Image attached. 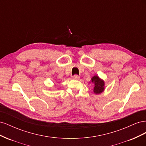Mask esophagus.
<instances>
[{
    "label": "esophagus",
    "mask_w": 146,
    "mask_h": 146,
    "mask_svg": "<svg viewBox=\"0 0 146 146\" xmlns=\"http://www.w3.org/2000/svg\"><path fill=\"white\" fill-rule=\"evenodd\" d=\"M73 78L75 79V80H78V79L80 78V77H79V76H78V75L76 74V75H74V76Z\"/></svg>",
    "instance_id": "esophagus-1"
}]
</instances>
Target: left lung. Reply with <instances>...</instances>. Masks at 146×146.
Wrapping results in <instances>:
<instances>
[{"mask_svg":"<svg viewBox=\"0 0 146 146\" xmlns=\"http://www.w3.org/2000/svg\"><path fill=\"white\" fill-rule=\"evenodd\" d=\"M92 82L94 83V92L96 94H100L104 90V82L97 76H94L91 78Z\"/></svg>","mask_w":146,"mask_h":146,"instance_id":"left-lung-1","label":"left lung"}]
</instances>
